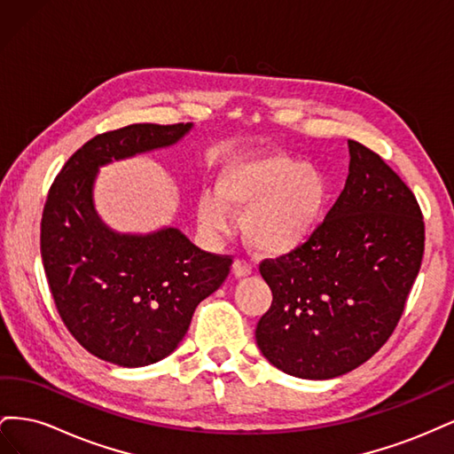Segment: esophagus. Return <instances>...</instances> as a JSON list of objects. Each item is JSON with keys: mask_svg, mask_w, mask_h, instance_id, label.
I'll return each instance as SVG.
<instances>
[{"mask_svg": "<svg viewBox=\"0 0 454 454\" xmlns=\"http://www.w3.org/2000/svg\"><path fill=\"white\" fill-rule=\"evenodd\" d=\"M232 274H235L237 278H246L252 274V269L246 265L244 261H235V263H232Z\"/></svg>", "mask_w": 454, "mask_h": 454, "instance_id": "34e87169", "label": "esophagus"}]
</instances>
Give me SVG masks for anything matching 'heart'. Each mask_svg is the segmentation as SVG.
Here are the masks:
<instances>
[{"mask_svg": "<svg viewBox=\"0 0 454 454\" xmlns=\"http://www.w3.org/2000/svg\"><path fill=\"white\" fill-rule=\"evenodd\" d=\"M215 195H202L197 217L204 231L227 227L229 211L244 212L242 235L265 255H287L307 246L327 215L332 185L314 164L282 153L242 157L217 177Z\"/></svg>", "mask_w": 454, "mask_h": 454, "instance_id": "b5f03b06", "label": "heart"}]
</instances>
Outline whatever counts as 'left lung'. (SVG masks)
Returning <instances> with one entry per match:
<instances>
[{"label": "left lung", "mask_w": 454, "mask_h": 454, "mask_svg": "<svg viewBox=\"0 0 454 454\" xmlns=\"http://www.w3.org/2000/svg\"><path fill=\"white\" fill-rule=\"evenodd\" d=\"M345 189L303 248L261 261L272 292L255 340L287 375L324 380L367 362L400 322L420 270L424 222L402 177L348 140Z\"/></svg>", "instance_id": "1"}]
</instances>
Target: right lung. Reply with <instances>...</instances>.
<instances>
[{
    "mask_svg": "<svg viewBox=\"0 0 454 454\" xmlns=\"http://www.w3.org/2000/svg\"><path fill=\"white\" fill-rule=\"evenodd\" d=\"M193 129L129 125L94 136L67 159L41 217V259L54 305L81 347L121 367L172 354L193 312L227 278L232 259L208 254L182 231L121 235L94 210L98 168L174 145Z\"/></svg>",
    "mask_w": 454,
    "mask_h": 454,
    "instance_id": "add662e5",
    "label": "right lung"
}]
</instances>
